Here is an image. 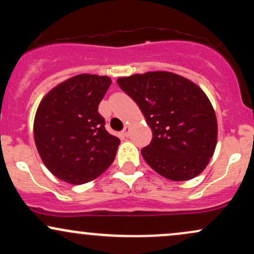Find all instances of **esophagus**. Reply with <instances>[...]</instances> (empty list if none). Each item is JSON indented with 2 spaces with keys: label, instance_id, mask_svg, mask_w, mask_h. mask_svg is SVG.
<instances>
[{
  "label": "esophagus",
  "instance_id": "1",
  "mask_svg": "<svg viewBox=\"0 0 254 254\" xmlns=\"http://www.w3.org/2000/svg\"><path fill=\"white\" fill-rule=\"evenodd\" d=\"M123 135L125 136V137H127L130 135V127L129 125H127V127H124V130H123Z\"/></svg>",
  "mask_w": 254,
  "mask_h": 254
}]
</instances>
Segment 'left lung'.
<instances>
[{"label": "left lung", "instance_id": "left-lung-1", "mask_svg": "<svg viewBox=\"0 0 254 254\" xmlns=\"http://www.w3.org/2000/svg\"><path fill=\"white\" fill-rule=\"evenodd\" d=\"M153 131L142 156L156 173L185 182L205 170L217 143V119L205 93L189 78L171 71L119 77Z\"/></svg>", "mask_w": 254, "mask_h": 254}]
</instances>
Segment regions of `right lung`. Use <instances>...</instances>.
Returning a JSON list of instances; mask_svg holds the SVG:
<instances>
[{"label": "right lung", "mask_w": 254, "mask_h": 254, "mask_svg": "<svg viewBox=\"0 0 254 254\" xmlns=\"http://www.w3.org/2000/svg\"><path fill=\"white\" fill-rule=\"evenodd\" d=\"M112 81L78 74L54 87L34 116V142L44 165L63 182L81 185L103 174L121 143L105 130L98 107Z\"/></svg>", "instance_id": "right-lung-1"}]
</instances>
